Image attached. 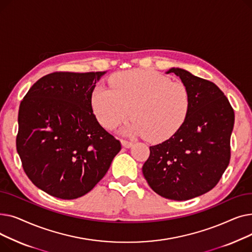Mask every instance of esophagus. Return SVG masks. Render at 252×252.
Here are the masks:
<instances>
[{
	"label": "esophagus",
	"instance_id": "1",
	"mask_svg": "<svg viewBox=\"0 0 252 252\" xmlns=\"http://www.w3.org/2000/svg\"><path fill=\"white\" fill-rule=\"evenodd\" d=\"M122 145H123L124 147H126V148H130L134 145V143L133 142H129V141H126V140H122Z\"/></svg>",
	"mask_w": 252,
	"mask_h": 252
}]
</instances>
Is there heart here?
Masks as SVG:
<instances>
[{"instance_id": "1", "label": "heart", "mask_w": 252, "mask_h": 252, "mask_svg": "<svg viewBox=\"0 0 252 252\" xmlns=\"http://www.w3.org/2000/svg\"><path fill=\"white\" fill-rule=\"evenodd\" d=\"M110 88L98 86L92 93V108L99 123L113 129L130 116L122 131L159 142L177 133L188 116L191 97L182 82H170L149 70L134 69L110 78Z\"/></svg>"}]
</instances>
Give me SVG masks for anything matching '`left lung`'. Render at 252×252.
I'll list each match as a JSON object with an SVG mask.
<instances>
[{"mask_svg": "<svg viewBox=\"0 0 252 252\" xmlns=\"http://www.w3.org/2000/svg\"><path fill=\"white\" fill-rule=\"evenodd\" d=\"M166 73H175L188 88L190 110L177 133L150 147L142 171L155 193L184 201L216 187L228 167L235 114L214 83L178 67Z\"/></svg>", "mask_w": 252, "mask_h": 252, "instance_id": "8db88e82", "label": "left lung"}]
</instances>
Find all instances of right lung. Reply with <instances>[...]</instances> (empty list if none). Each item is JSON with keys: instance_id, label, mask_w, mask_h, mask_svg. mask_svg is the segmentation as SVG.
I'll return each mask as SVG.
<instances>
[{"instance_id": "1", "label": "right lung", "mask_w": 252, "mask_h": 252, "mask_svg": "<svg viewBox=\"0 0 252 252\" xmlns=\"http://www.w3.org/2000/svg\"><path fill=\"white\" fill-rule=\"evenodd\" d=\"M105 73L47 74L20 103L17 152L25 174L49 195L67 200L84 196L122 149L93 113L92 93Z\"/></svg>"}]
</instances>
